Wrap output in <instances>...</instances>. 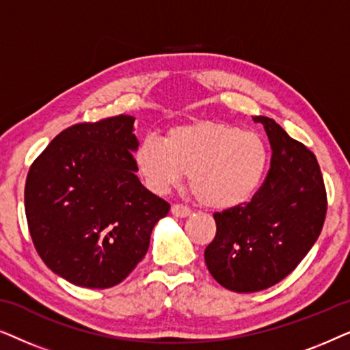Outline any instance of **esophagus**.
<instances>
[{
	"mask_svg": "<svg viewBox=\"0 0 350 350\" xmlns=\"http://www.w3.org/2000/svg\"><path fill=\"white\" fill-rule=\"evenodd\" d=\"M170 212H172V215H174V217L186 218V217H189V215H191V208H189V207H186V205L175 204V205H172Z\"/></svg>",
	"mask_w": 350,
	"mask_h": 350,
	"instance_id": "obj_1",
	"label": "esophagus"
}]
</instances>
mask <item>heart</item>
I'll use <instances>...</instances> for the list:
<instances>
[{"instance_id": "heart-1", "label": "heart", "mask_w": 350, "mask_h": 350, "mask_svg": "<svg viewBox=\"0 0 350 350\" xmlns=\"http://www.w3.org/2000/svg\"><path fill=\"white\" fill-rule=\"evenodd\" d=\"M269 162V146L260 133L223 122L175 126L164 140L148 135L133 151V164L148 189L167 194L189 174L196 199L215 210L237 208L255 199Z\"/></svg>"}]
</instances>
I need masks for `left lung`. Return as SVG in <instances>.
Instances as JSON below:
<instances>
[{"mask_svg":"<svg viewBox=\"0 0 350 350\" xmlns=\"http://www.w3.org/2000/svg\"><path fill=\"white\" fill-rule=\"evenodd\" d=\"M253 121L262 124L269 138L271 169L255 199L213 215L217 236L204 252L213 279L237 293L266 290L285 279L317 242L327 213L314 152L274 119Z\"/></svg>","mask_w":350,"mask_h":350,"instance_id":"8db88e82","label":"left lung"}]
</instances>
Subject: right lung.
<instances>
[{"mask_svg":"<svg viewBox=\"0 0 350 350\" xmlns=\"http://www.w3.org/2000/svg\"><path fill=\"white\" fill-rule=\"evenodd\" d=\"M135 118H107L60 132L33 162L25 213L52 272L85 288H109L146 255L170 205L138 180Z\"/></svg>","mask_w":350,"mask_h":350,"instance_id":"right-lung-1","label":"right lung"}]
</instances>
